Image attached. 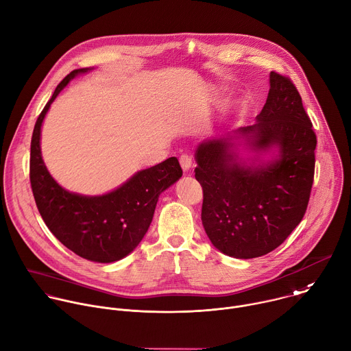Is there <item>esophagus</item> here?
Returning <instances> with one entry per match:
<instances>
[{"instance_id": "34e87169", "label": "esophagus", "mask_w": 351, "mask_h": 351, "mask_svg": "<svg viewBox=\"0 0 351 351\" xmlns=\"http://www.w3.org/2000/svg\"><path fill=\"white\" fill-rule=\"evenodd\" d=\"M179 161H180L182 169H183L184 172L189 171V169L191 168V165H193V158H191L190 154H182L180 158H179Z\"/></svg>"}]
</instances>
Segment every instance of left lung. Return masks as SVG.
<instances>
[{"mask_svg": "<svg viewBox=\"0 0 351 351\" xmlns=\"http://www.w3.org/2000/svg\"><path fill=\"white\" fill-rule=\"evenodd\" d=\"M257 123L237 131L253 150L278 146L280 157L246 165L230 138L197 149L195 179L202 186V224L216 249L256 258L280 246L305 216L315 179L317 138L302 98L286 75L272 71Z\"/></svg>", "mask_w": 351, "mask_h": 351, "instance_id": "obj_1", "label": "left lung"}]
</instances>
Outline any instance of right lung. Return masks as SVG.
Listing matches in <instances>:
<instances>
[{"mask_svg":"<svg viewBox=\"0 0 351 351\" xmlns=\"http://www.w3.org/2000/svg\"><path fill=\"white\" fill-rule=\"evenodd\" d=\"M88 68L75 69L56 87L36 119L29 154V182L36 208L50 232L71 252L97 263H113L130 254L152 223L158 195L183 171L171 157L132 176L117 190L101 197H83L64 190L47 172L39 147L45 114L68 82Z\"/></svg>","mask_w":351,"mask_h":351,"instance_id":"add662e5","label":"right lung"}]
</instances>
